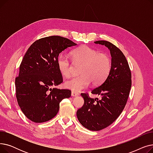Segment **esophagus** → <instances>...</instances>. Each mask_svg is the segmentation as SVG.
Wrapping results in <instances>:
<instances>
[{
	"instance_id": "1",
	"label": "esophagus",
	"mask_w": 153,
	"mask_h": 153,
	"mask_svg": "<svg viewBox=\"0 0 153 153\" xmlns=\"http://www.w3.org/2000/svg\"><path fill=\"white\" fill-rule=\"evenodd\" d=\"M71 95L72 96V97H77V96L79 95V93H77V92H71Z\"/></svg>"
}]
</instances>
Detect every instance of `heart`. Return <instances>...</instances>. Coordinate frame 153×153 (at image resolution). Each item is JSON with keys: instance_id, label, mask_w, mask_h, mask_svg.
Segmentation results:
<instances>
[{"instance_id": "1", "label": "heart", "mask_w": 153, "mask_h": 153, "mask_svg": "<svg viewBox=\"0 0 153 153\" xmlns=\"http://www.w3.org/2000/svg\"><path fill=\"white\" fill-rule=\"evenodd\" d=\"M75 64H82L79 77L72 78L64 83V87L73 92H77L85 89L91 82L97 85L105 81L111 69V60L104 53L88 46H82L74 50L71 53ZM57 66L60 73L65 77L72 74V65L69 58L60 54L57 58Z\"/></svg>"}]
</instances>
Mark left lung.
I'll list each match as a JSON object with an SVG mask.
<instances>
[{"mask_svg":"<svg viewBox=\"0 0 153 153\" xmlns=\"http://www.w3.org/2000/svg\"><path fill=\"white\" fill-rule=\"evenodd\" d=\"M94 43L105 46L110 50L111 69L105 81L91 92L100 95V99L82 93L84 103L76 115L79 122L87 129L99 131L115 122L124 109L131 87V74L125 56L119 48L104 40Z\"/></svg>","mask_w":153,"mask_h":153,"instance_id":"8db88e82","label":"left lung"}]
</instances>
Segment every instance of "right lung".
<instances>
[{
    "label": "right lung",
    "instance_id": "obj_1",
    "mask_svg": "<svg viewBox=\"0 0 153 153\" xmlns=\"http://www.w3.org/2000/svg\"><path fill=\"white\" fill-rule=\"evenodd\" d=\"M76 45L68 38L51 36L36 40L26 52L15 78L16 97L31 121H49L57 115L62 100L71 97V91L51 87L62 82L56 62L59 53Z\"/></svg>",
    "mask_w": 153,
    "mask_h": 153
}]
</instances>
